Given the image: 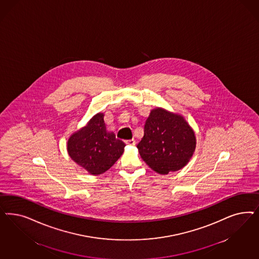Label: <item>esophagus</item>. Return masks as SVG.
I'll list each match as a JSON object with an SVG mask.
<instances>
[{"label":"esophagus","mask_w":259,"mask_h":259,"mask_svg":"<svg viewBox=\"0 0 259 259\" xmlns=\"http://www.w3.org/2000/svg\"><path fill=\"white\" fill-rule=\"evenodd\" d=\"M135 140H134V139H131V140H126V141H125V144H126V145H133V146H134V145H135Z\"/></svg>","instance_id":"esophagus-1"}]
</instances>
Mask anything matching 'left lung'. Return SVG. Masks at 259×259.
<instances>
[{
	"instance_id": "8db88e82",
	"label": "left lung",
	"mask_w": 259,
	"mask_h": 259,
	"mask_svg": "<svg viewBox=\"0 0 259 259\" xmlns=\"http://www.w3.org/2000/svg\"><path fill=\"white\" fill-rule=\"evenodd\" d=\"M195 136L183 117L167 110H151L137 149L148 166L160 175L178 170L195 149Z\"/></svg>"
}]
</instances>
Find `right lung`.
<instances>
[{"mask_svg": "<svg viewBox=\"0 0 259 259\" xmlns=\"http://www.w3.org/2000/svg\"><path fill=\"white\" fill-rule=\"evenodd\" d=\"M125 144L108 133L104 114L98 113L89 124L70 136L67 151L71 159L92 175H101L112 167L124 152Z\"/></svg>", "mask_w": 259, "mask_h": 259, "instance_id": "obj_1", "label": "right lung"}]
</instances>
